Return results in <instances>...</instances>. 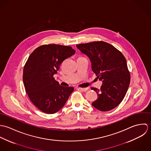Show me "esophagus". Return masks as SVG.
Here are the masks:
<instances>
[{
    "label": "esophagus",
    "instance_id": "esophagus-1",
    "mask_svg": "<svg viewBox=\"0 0 151 151\" xmlns=\"http://www.w3.org/2000/svg\"><path fill=\"white\" fill-rule=\"evenodd\" d=\"M77 89L81 91H86V90H88V87H86V88H78Z\"/></svg>",
    "mask_w": 151,
    "mask_h": 151
}]
</instances>
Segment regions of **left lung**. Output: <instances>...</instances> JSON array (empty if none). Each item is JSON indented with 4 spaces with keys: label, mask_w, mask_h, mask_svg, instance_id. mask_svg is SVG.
Here are the masks:
<instances>
[{
    "label": "left lung",
    "mask_w": 151,
    "mask_h": 151,
    "mask_svg": "<svg viewBox=\"0 0 151 151\" xmlns=\"http://www.w3.org/2000/svg\"><path fill=\"white\" fill-rule=\"evenodd\" d=\"M91 63L92 70L103 84L92 88L98 98L92 105L106 111L117 106L124 99L130 83V74L123 55L109 43L99 41L76 45Z\"/></svg>",
    "instance_id": "left-lung-1"
}]
</instances>
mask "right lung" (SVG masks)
<instances>
[{
    "label": "right lung",
    "instance_id": "obj_1",
    "mask_svg": "<svg viewBox=\"0 0 151 151\" xmlns=\"http://www.w3.org/2000/svg\"><path fill=\"white\" fill-rule=\"evenodd\" d=\"M75 53L71 46L49 44L37 47L29 56L24 67L23 83L31 101L44 113L60 110L74 91L73 87L60 86L53 75Z\"/></svg>",
    "mask_w": 151,
    "mask_h": 151
}]
</instances>
